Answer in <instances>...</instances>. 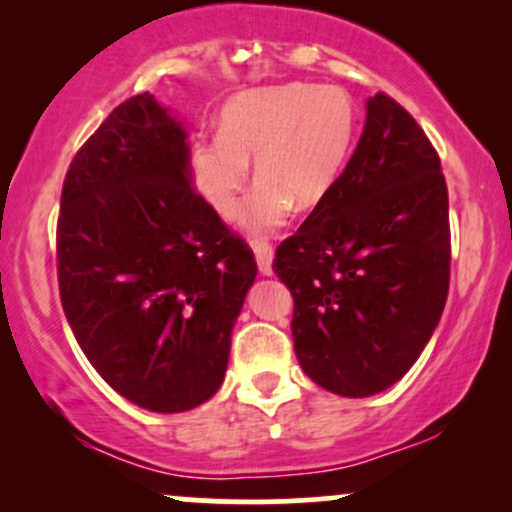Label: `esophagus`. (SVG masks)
Instances as JSON below:
<instances>
[{
  "label": "esophagus",
  "instance_id": "obj_1",
  "mask_svg": "<svg viewBox=\"0 0 512 512\" xmlns=\"http://www.w3.org/2000/svg\"><path fill=\"white\" fill-rule=\"evenodd\" d=\"M252 252H255V260H257V269L262 274H272V260H274V248L267 243V240L255 238L252 240Z\"/></svg>",
  "mask_w": 512,
  "mask_h": 512
}]
</instances>
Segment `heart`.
<instances>
[{
    "label": "heart",
    "instance_id": "heart-1",
    "mask_svg": "<svg viewBox=\"0 0 512 512\" xmlns=\"http://www.w3.org/2000/svg\"><path fill=\"white\" fill-rule=\"evenodd\" d=\"M356 132V110L337 86L284 84L245 91L219 117V137L190 149L197 192L221 219H238L250 158L257 190L248 207L255 233L274 231L296 207H315L337 185Z\"/></svg>",
    "mask_w": 512,
    "mask_h": 512
}]
</instances>
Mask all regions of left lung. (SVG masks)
<instances>
[{"instance_id": "1", "label": "left lung", "mask_w": 512, "mask_h": 512, "mask_svg": "<svg viewBox=\"0 0 512 512\" xmlns=\"http://www.w3.org/2000/svg\"><path fill=\"white\" fill-rule=\"evenodd\" d=\"M272 267L293 296V349L313 383L370 397L414 366L448 301V185L395 98H368L354 156Z\"/></svg>"}]
</instances>
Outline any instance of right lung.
I'll use <instances>...</instances> for the list:
<instances>
[{
    "label": "right lung",
    "instance_id": "right-lung-1",
    "mask_svg": "<svg viewBox=\"0 0 512 512\" xmlns=\"http://www.w3.org/2000/svg\"><path fill=\"white\" fill-rule=\"evenodd\" d=\"M187 134L139 93L76 151L57 219L60 301L98 375L175 414L219 390L255 255L192 187Z\"/></svg>",
    "mask_w": 512,
    "mask_h": 512
}]
</instances>
